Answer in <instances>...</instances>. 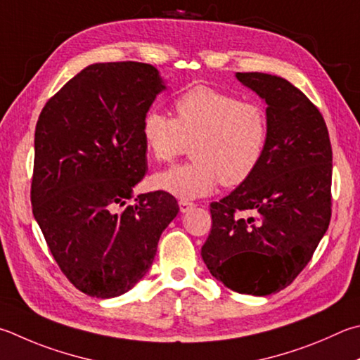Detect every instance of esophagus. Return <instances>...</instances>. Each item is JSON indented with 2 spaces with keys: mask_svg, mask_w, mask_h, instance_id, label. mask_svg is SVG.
<instances>
[{
  "mask_svg": "<svg viewBox=\"0 0 360 360\" xmlns=\"http://www.w3.org/2000/svg\"><path fill=\"white\" fill-rule=\"evenodd\" d=\"M195 206V202H192V201H187V200H181L179 201V209H181V212H188L191 211V209H193Z\"/></svg>",
  "mask_w": 360,
  "mask_h": 360,
  "instance_id": "obj_1",
  "label": "esophagus"
}]
</instances>
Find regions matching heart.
I'll list each match as a JSON object with an SVG mask.
<instances>
[{
    "instance_id": "1",
    "label": "heart",
    "mask_w": 360,
    "mask_h": 360,
    "mask_svg": "<svg viewBox=\"0 0 360 360\" xmlns=\"http://www.w3.org/2000/svg\"><path fill=\"white\" fill-rule=\"evenodd\" d=\"M174 120L159 110L143 117L141 135L155 162H169L192 146V163L154 174L155 188L181 200L211 195L244 184L257 172L269 141V120L257 102L195 86L173 103Z\"/></svg>"
}]
</instances>
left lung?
Here are the masks:
<instances>
[{
    "label": "left lung",
    "instance_id": "8db88e82",
    "mask_svg": "<svg viewBox=\"0 0 360 360\" xmlns=\"http://www.w3.org/2000/svg\"><path fill=\"white\" fill-rule=\"evenodd\" d=\"M236 78L266 101L269 141L252 178L211 202L201 257L226 288L267 296L294 282L328 231L332 146L321 112L288 80L261 72Z\"/></svg>",
    "mask_w": 360,
    "mask_h": 360
}]
</instances>
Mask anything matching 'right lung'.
Returning a JSON list of instances; mask_svg holds the SVG:
<instances>
[{"mask_svg":"<svg viewBox=\"0 0 360 360\" xmlns=\"http://www.w3.org/2000/svg\"><path fill=\"white\" fill-rule=\"evenodd\" d=\"M162 89L151 64L97 63L39 115L32 214L64 276L91 297L121 296L145 277L179 212L163 191L126 206L148 168L143 117Z\"/></svg>","mask_w":360,"mask_h":360,"instance_id":"add662e5","label":"right lung"}]
</instances>
